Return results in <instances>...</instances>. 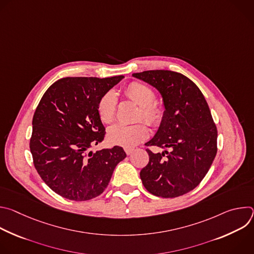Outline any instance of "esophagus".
<instances>
[{"mask_svg":"<svg viewBox=\"0 0 254 254\" xmlns=\"http://www.w3.org/2000/svg\"><path fill=\"white\" fill-rule=\"evenodd\" d=\"M133 151H134V149H133V148H125V152L127 153V156H129L130 154H132V153H133Z\"/></svg>","mask_w":254,"mask_h":254,"instance_id":"34e87169","label":"esophagus"}]
</instances>
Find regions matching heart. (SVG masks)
<instances>
[{
  "instance_id": "b5f03b06",
  "label": "heart",
  "mask_w": 254,
  "mask_h": 254,
  "mask_svg": "<svg viewBox=\"0 0 254 254\" xmlns=\"http://www.w3.org/2000/svg\"><path fill=\"white\" fill-rule=\"evenodd\" d=\"M125 95L139 105L136 120H143L153 127L160 126L165 118V107L155 100V91L148 85L140 82H130L126 86ZM118 99L116 93L108 90L98 99L96 110L100 121L104 124L112 123L117 114ZM149 128L143 123L135 125L116 124L107 130L108 141L116 146L131 148L148 138Z\"/></svg>"
}]
</instances>
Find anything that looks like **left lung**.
Wrapping results in <instances>:
<instances>
[{
    "label": "left lung",
    "mask_w": 254,
    "mask_h": 254,
    "mask_svg": "<svg viewBox=\"0 0 254 254\" xmlns=\"http://www.w3.org/2000/svg\"><path fill=\"white\" fill-rule=\"evenodd\" d=\"M156 87L163 96L165 118L156 135L146 143L165 151L154 154L141 169L142 184L162 198L182 196L195 189L217 154V127L199 87L188 77L170 70L133 73Z\"/></svg>",
    "instance_id": "obj_1"
}]
</instances>
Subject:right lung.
Here are the masks:
<instances>
[{
	"label": "right lung",
	"instance_id": "obj_1",
	"mask_svg": "<svg viewBox=\"0 0 254 254\" xmlns=\"http://www.w3.org/2000/svg\"><path fill=\"white\" fill-rule=\"evenodd\" d=\"M124 77L61 78L36 108L30 138L33 164L46 185L63 198L87 201L99 196L127 157L119 146L89 151L105 136L98 99Z\"/></svg>",
	"mask_w": 254,
	"mask_h": 254
}]
</instances>
